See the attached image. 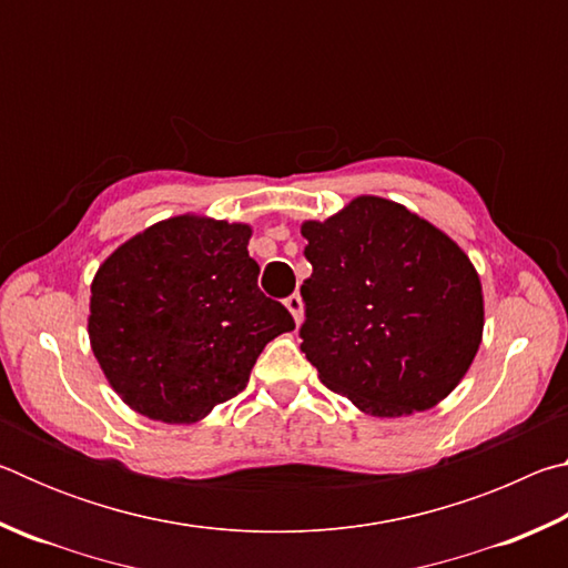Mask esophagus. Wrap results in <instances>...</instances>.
<instances>
[{"mask_svg": "<svg viewBox=\"0 0 568 568\" xmlns=\"http://www.w3.org/2000/svg\"><path fill=\"white\" fill-rule=\"evenodd\" d=\"M285 307H287V311H291V315H293V321L297 323V325H301L303 323V297L301 295H291V297H287V301H285Z\"/></svg>", "mask_w": 568, "mask_h": 568, "instance_id": "34e87169", "label": "esophagus"}]
</instances>
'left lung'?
I'll return each instance as SVG.
<instances>
[{
	"instance_id": "left-lung-1",
	"label": "left lung",
	"mask_w": 568,
	"mask_h": 568,
	"mask_svg": "<svg viewBox=\"0 0 568 568\" xmlns=\"http://www.w3.org/2000/svg\"><path fill=\"white\" fill-rule=\"evenodd\" d=\"M301 351L325 386L378 418L434 408L474 363L484 291L456 240L406 205L358 195L305 220Z\"/></svg>"
}]
</instances>
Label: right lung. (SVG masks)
<instances>
[{"label": "right lung", "instance_id": "1", "mask_svg": "<svg viewBox=\"0 0 568 568\" xmlns=\"http://www.w3.org/2000/svg\"><path fill=\"white\" fill-rule=\"evenodd\" d=\"M253 227L175 215L114 250L90 285L94 358L128 406L197 423L245 388L257 355L293 315L257 287Z\"/></svg>", "mask_w": 568, "mask_h": 568}]
</instances>
